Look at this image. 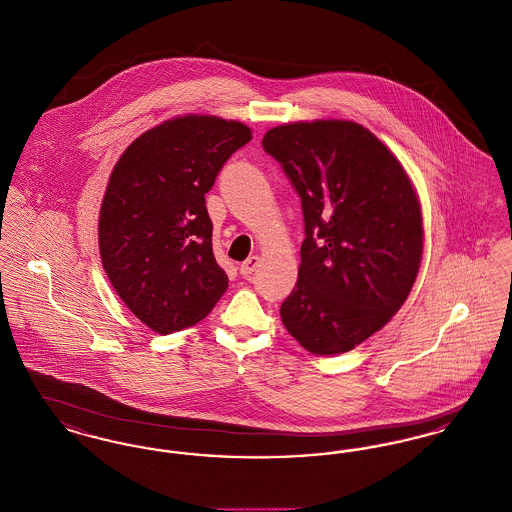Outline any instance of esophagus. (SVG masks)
Returning a JSON list of instances; mask_svg holds the SVG:
<instances>
[{"instance_id": "obj_1", "label": "esophagus", "mask_w": 512, "mask_h": 512, "mask_svg": "<svg viewBox=\"0 0 512 512\" xmlns=\"http://www.w3.org/2000/svg\"><path fill=\"white\" fill-rule=\"evenodd\" d=\"M261 265V257H257V255H251L247 261H244L242 265H240V274L242 276H251L257 268Z\"/></svg>"}]
</instances>
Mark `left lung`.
<instances>
[{
    "label": "left lung",
    "instance_id": "left-lung-1",
    "mask_svg": "<svg viewBox=\"0 0 512 512\" xmlns=\"http://www.w3.org/2000/svg\"><path fill=\"white\" fill-rule=\"evenodd\" d=\"M263 147L301 197L305 220L282 322L315 355L351 351L390 322L416 280L424 228L413 184L357 122L282 124Z\"/></svg>",
    "mask_w": 512,
    "mask_h": 512
}]
</instances>
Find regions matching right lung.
<instances>
[{
    "label": "right lung",
    "instance_id": "1",
    "mask_svg": "<svg viewBox=\"0 0 512 512\" xmlns=\"http://www.w3.org/2000/svg\"><path fill=\"white\" fill-rule=\"evenodd\" d=\"M249 140L242 122L186 115L136 138L111 172L99 211L101 265L124 305L161 336L207 317L228 288L205 194Z\"/></svg>",
    "mask_w": 512,
    "mask_h": 512
}]
</instances>
